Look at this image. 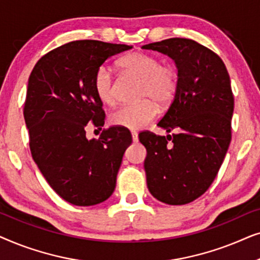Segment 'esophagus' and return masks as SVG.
Masks as SVG:
<instances>
[{"instance_id":"obj_1","label":"esophagus","mask_w":260,"mask_h":260,"mask_svg":"<svg viewBox=\"0 0 260 260\" xmlns=\"http://www.w3.org/2000/svg\"><path fill=\"white\" fill-rule=\"evenodd\" d=\"M131 137H133V141L136 143V142H138V134L136 133V131H131Z\"/></svg>"}]
</instances>
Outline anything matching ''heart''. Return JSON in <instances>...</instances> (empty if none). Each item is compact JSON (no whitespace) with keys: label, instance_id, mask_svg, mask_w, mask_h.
Returning a JSON list of instances; mask_svg holds the SVG:
<instances>
[{"label":"heart","instance_id":"obj_1","mask_svg":"<svg viewBox=\"0 0 260 260\" xmlns=\"http://www.w3.org/2000/svg\"><path fill=\"white\" fill-rule=\"evenodd\" d=\"M120 69L142 79L140 97L147 98L138 104L123 105L111 115V123L130 130H140L157 115V105L173 101L179 86V74L174 66L161 65L157 56L145 52L130 53L118 61ZM93 90L106 105L117 102L116 86L111 70L103 65L93 77Z\"/></svg>","mask_w":260,"mask_h":260}]
</instances>
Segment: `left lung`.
I'll return each instance as SVG.
<instances>
[{"label":"left lung","mask_w":260,"mask_h":260,"mask_svg":"<svg viewBox=\"0 0 260 260\" xmlns=\"http://www.w3.org/2000/svg\"><path fill=\"white\" fill-rule=\"evenodd\" d=\"M142 48L168 55L179 74L175 97L157 124L176 134H140L147 149L148 189L165 204H189L211 186L230 147L234 98L229 72L218 54L190 39H167Z\"/></svg>","instance_id":"8db88e82"}]
</instances>
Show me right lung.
Instances as JSON below:
<instances>
[{
	"mask_svg": "<svg viewBox=\"0 0 260 260\" xmlns=\"http://www.w3.org/2000/svg\"><path fill=\"white\" fill-rule=\"evenodd\" d=\"M133 46L79 40L48 52L28 79L24 122L34 162L53 190L76 206L111 197L131 135L119 126L87 140L85 126L104 125L103 103L93 77L110 56Z\"/></svg>",
	"mask_w": 260,
	"mask_h": 260,
	"instance_id": "right-lung-1",
	"label": "right lung"
}]
</instances>
